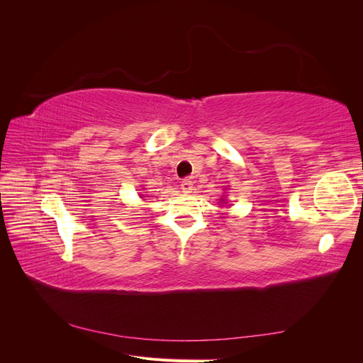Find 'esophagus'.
Listing matches in <instances>:
<instances>
[{"label": "esophagus", "mask_w": 363, "mask_h": 363, "mask_svg": "<svg viewBox=\"0 0 363 363\" xmlns=\"http://www.w3.org/2000/svg\"><path fill=\"white\" fill-rule=\"evenodd\" d=\"M182 189L186 194H191L194 191V183L191 180H183L182 182Z\"/></svg>", "instance_id": "obj_1"}]
</instances>
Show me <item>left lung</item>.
Returning a JSON list of instances; mask_svg holds the SVG:
<instances>
[{
    "mask_svg": "<svg viewBox=\"0 0 363 363\" xmlns=\"http://www.w3.org/2000/svg\"><path fill=\"white\" fill-rule=\"evenodd\" d=\"M219 203H225V196H223V199L219 200Z\"/></svg>",
    "mask_w": 363,
    "mask_h": 363,
    "instance_id": "obj_1",
    "label": "left lung"
}]
</instances>
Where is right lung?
I'll return each instance as SVG.
<instances>
[{
    "mask_svg": "<svg viewBox=\"0 0 363 363\" xmlns=\"http://www.w3.org/2000/svg\"><path fill=\"white\" fill-rule=\"evenodd\" d=\"M140 196H142V199H144V194H140Z\"/></svg>",
    "mask_w": 363,
    "mask_h": 363,
    "instance_id": "1",
    "label": "right lung"
}]
</instances>
